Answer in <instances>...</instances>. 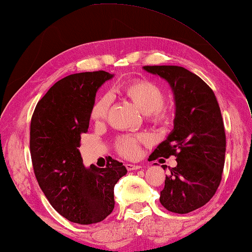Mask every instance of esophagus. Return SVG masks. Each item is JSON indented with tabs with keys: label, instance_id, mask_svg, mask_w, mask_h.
<instances>
[{
	"label": "esophagus",
	"instance_id": "esophagus-1",
	"mask_svg": "<svg viewBox=\"0 0 252 252\" xmlns=\"http://www.w3.org/2000/svg\"><path fill=\"white\" fill-rule=\"evenodd\" d=\"M127 170H137L140 168V165H133V164H126Z\"/></svg>",
	"mask_w": 252,
	"mask_h": 252
}]
</instances>
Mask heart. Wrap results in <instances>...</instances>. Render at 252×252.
<instances>
[{"mask_svg":"<svg viewBox=\"0 0 252 252\" xmlns=\"http://www.w3.org/2000/svg\"><path fill=\"white\" fill-rule=\"evenodd\" d=\"M117 95L129 99L140 112L146 115L149 121L161 123L167 118V109L164 107L166 96L156 84L153 82L137 79L118 86L114 90ZM109 97L103 95L98 97L93 104L91 118L93 122L100 123L107 116L109 107ZM145 142L144 136L124 135L116 140V149L122 156L134 158L137 156L139 144Z\"/></svg>","mask_w":252,"mask_h":252,"instance_id":"heart-1","label":"heart"}]
</instances>
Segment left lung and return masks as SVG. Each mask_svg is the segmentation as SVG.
<instances>
[{"label":"left lung","mask_w":252,"mask_h":252,"mask_svg":"<svg viewBox=\"0 0 252 252\" xmlns=\"http://www.w3.org/2000/svg\"><path fill=\"white\" fill-rule=\"evenodd\" d=\"M144 69L168 82L176 105L174 129L149 157H177L159 201L171 213L188 214L206 205L221 182L226 153L221 112L213 90L188 69L173 65Z\"/></svg>","instance_id":"8db88e82"}]
</instances>
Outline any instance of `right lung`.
Wrapping results in <instances>:
<instances>
[{"instance_id": "1", "label": "right lung", "mask_w": 252, "mask_h": 252, "mask_svg": "<svg viewBox=\"0 0 252 252\" xmlns=\"http://www.w3.org/2000/svg\"><path fill=\"white\" fill-rule=\"evenodd\" d=\"M113 76L98 70L62 78L38 101L31 119L35 177L53 208L72 222L96 223L110 215L115 185L127 174L123 162L112 158L105 168H85L78 151L96 92Z\"/></svg>"}]
</instances>
